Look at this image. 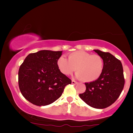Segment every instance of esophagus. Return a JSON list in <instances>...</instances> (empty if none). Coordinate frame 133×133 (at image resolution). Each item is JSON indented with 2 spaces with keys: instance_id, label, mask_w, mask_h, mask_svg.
Returning a JSON list of instances; mask_svg holds the SVG:
<instances>
[{
  "instance_id": "1",
  "label": "esophagus",
  "mask_w": 133,
  "mask_h": 133,
  "mask_svg": "<svg viewBox=\"0 0 133 133\" xmlns=\"http://www.w3.org/2000/svg\"><path fill=\"white\" fill-rule=\"evenodd\" d=\"M71 83H72V84H73V85H76V84H77V82L75 81H74V80H72Z\"/></svg>"
}]
</instances>
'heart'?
<instances>
[{"instance_id":"obj_1","label":"heart","mask_w":133,"mask_h":133,"mask_svg":"<svg viewBox=\"0 0 133 133\" xmlns=\"http://www.w3.org/2000/svg\"><path fill=\"white\" fill-rule=\"evenodd\" d=\"M58 68L62 73L68 76L76 68V76L85 82L95 81L99 78L104 68L103 58L98 54H92L83 51L72 52L68 60L61 56L57 61Z\"/></svg>"}]
</instances>
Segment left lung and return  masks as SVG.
Instances as JSON below:
<instances>
[{
    "label": "left lung",
    "instance_id": "1",
    "mask_svg": "<svg viewBox=\"0 0 133 133\" xmlns=\"http://www.w3.org/2000/svg\"><path fill=\"white\" fill-rule=\"evenodd\" d=\"M104 61V68L98 79L85 83L86 90L79 96L87 105L103 109L111 105L118 99L125 85L121 62L110 52L94 50Z\"/></svg>",
    "mask_w": 133,
    "mask_h": 133
}]
</instances>
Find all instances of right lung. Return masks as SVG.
Listing matches in <instances>:
<instances>
[{
    "mask_svg": "<svg viewBox=\"0 0 133 133\" xmlns=\"http://www.w3.org/2000/svg\"><path fill=\"white\" fill-rule=\"evenodd\" d=\"M62 51L41 50L31 53L20 66L19 87L27 101L37 106L53 103L71 80L60 71L57 61Z\"/></svg>",
    "mask_w": 133,
    "mask_h": 133,
    "instance_id": "add662e5",
    "label": "right lung"
}]
</instances>
